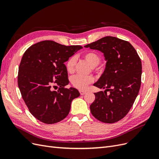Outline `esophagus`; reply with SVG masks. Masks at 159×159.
Segmentation results:
<instances>
[{"instance_id":"1","label":"esophagus","mask_w":159,"mask_h":159,"mask_svg":"<svg viewBox=\"0 0 159 159\" xmlns=\"http://www.w3.org/2000/svg\"><path fill=\"white\" fill-rule=\"evenodd\" d=\"M79 92H80V95H84V94H85L86 93V91H83V90H80Z\"/></svg>"}]
</instances>
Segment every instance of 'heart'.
<instances>
[{"instance_id": "1", "label": "heart", "mask_w": 159, "mask_h": 159, "mask_svg": "<svg viewBox=\"0 0 159 159\" xmlns=\"http://www.w3.org/2000/svg\"><path fill=\"white\" fill-rule=\"evenodd\" d=\"M83 58L89 63L91 67L94 68L98 66L101 61L100 55L94 52H89L83 55ZM76 59L75 56L70 57L66 62V69L69 73H73L75 70ZM94 81L93 76H81L75 75L70 79L72 85L75 88L80 90H85L88 86Z\"/></svg>"}]
</instances>
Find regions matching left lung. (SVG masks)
I'll list each match as a JSON object with an SVG mask.
<instances>
[{
	"instance_id": "1",
	"label": "left lung",
	"mask_w": 159,
	"mask_h": 159,
	"mask_svg": "<svg viewBox=\"0 0 159 159\" xmlns=\"http://www.w3.org/2000/svg\"><path fill=\"white\" fill-rule=\"evenodd\" d=\"M84 47L102 52L107 61L103 74L94 84L105 90L94 93L91 114L107 124L118 121L129 112L139 93L142 73L139 56L130 43L116 37L102 38Z\"/></svg>"
}]
</instances>
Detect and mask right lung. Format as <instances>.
Instances as JSON below:
<instances>
[{
	"instance_id": "right-lung-1",
	"label": "right lung",
	"mask_w": 159,
	"mask_h": 159,
	"mask_svg": "<svg viewBox=\"0 0 159 159\" xmlns=\"http://www.w3.org/2000/svg\"><path fill=\"white\" fill-rule=\"evenodd\" d=\"M82 48L45 40L30 46L22 56L18 75L19 89L30 113L44 124L65 119L71 102L80 96L77 89L65 88L69 80L64 63ZM57 85L58 90L53 91L52 87Z\"/></svg>"
}]
</instances>
